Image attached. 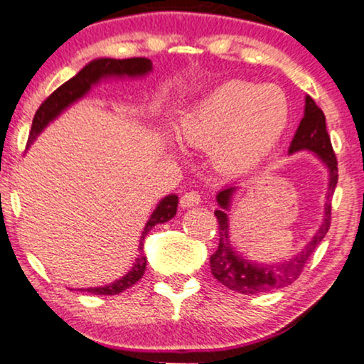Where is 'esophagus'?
Masks as SVG:
<instances>
[{
	"mask_svg": "<svg viewBox=\"0 0 364 364\" xmlns=\"http://www.w3.org/2000/svg\"><path fill=\"white\" fill-rule=\"evenodd\" d=\"M180 203H181L183 208L196 206V204L201 203V194H199L198 191H188V193L183 194Z\"/></svg>",
	"mask_w": 364,
	"mask_h": 364,
	"instance_id": "34e87169",
	"label": "esophagus"
}]
</instances>
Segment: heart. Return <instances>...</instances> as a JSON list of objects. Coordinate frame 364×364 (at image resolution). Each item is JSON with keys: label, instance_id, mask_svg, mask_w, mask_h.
I'll return each instance as SVG.
<instances>
[{"label": "heart", "instance_id": "obj_1", "mask_svg": "<svg viewBox=\"0 0 364 364\" xmlns=\"http://www.w3.org/2000/svg\"><path fill=\"white\" fill-rule=\"evenodd\" d=\"M289 97L274 84L228 80L184 110L178 136L194 146H211L223 171L245 173L259 166L289 129Z\"/></svg>", "mask_w": 364, "mask_h": 364}]
</instances>
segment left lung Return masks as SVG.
Wrapping results in <instances>:
<instances>
[{
    "mask_svg": "<svg viewBox=\"0 0 364 364\" xmlns=\"http://www.w3.org/2000/svg\"><path fill=\"white\" fill-rule=\"evenodd\" d=\"M314 151L318 160L323 163L328 170V193H326L325 216L323 223L314 239L301 249L300 254L295 257L280 264H257L244 259L242 255L235 252L229 237V219L228 211L231 208L232 194L235 186H228L218 193L216 201L219 209L214 211L219 223V245L218 250L211 255V272L214 279H218L228 289L244 295H254L260 291H267L272 289H282L290 285L299 279L304 270L306 260L315 252L321 240L328 232L331 223V196H333L338 183V161L331 146L330 135L326 132L325 114L310 95L305 97V114L301 119L299 129H296L294 140L290 143L289 153L295 151Z\"/></svg>",
    "mask_w": 364,
    "mask_h": 364,
    "instance_id": "1",
    "label": "left lung"
}]
</instances>
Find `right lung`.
<instances>
[{
  "instance_id": "1",
  "label": "right lung",
  "mask_w": 364,
  "mask_h": 364,
  "mask_svg": "<svg viewBox=\"0 0 364 364\" xmlns=\"http://www.w3.org/2000/svg\"><path fill=\"white\" fill-rule=\"evenodd\" d=\"M151 70V60L146 58H130V59H95L85 65L84 69L79 70V74H75L73 79L64 82L59 89H55L48 99H46L41 107L36 112L33 119V127L29 132V140L28 146L36 140V136L46 129V125H49V122H53L60 112H64L69 105H73L75 100H79L84 97L87 92L90 90V87L97 84L100 79L105 77H141L146 75ZM178 208V196L176 194H170V196L163 198L160 204H158L155 211L148 219L145 229L141 231L140 237V254L133 264L132 270L127 275H124L120 280H115L114 284H109L105 287H90V289H80L84 291L94 295H117L122 291L130 289L132 285H135L138 280L143 277L146 269V257L141 252L143 249V240H145L146 234L151 231V228H155L156 224L170 221L171 218H175Z\"/></svg>"
}]
</instances>
